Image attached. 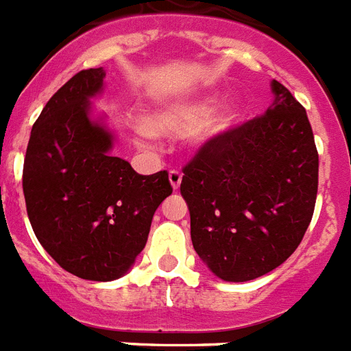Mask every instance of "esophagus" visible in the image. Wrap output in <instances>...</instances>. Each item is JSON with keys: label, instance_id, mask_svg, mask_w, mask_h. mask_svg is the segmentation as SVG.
<instances>
[{"label": "esophagus", "instance_id": "1", "mask_svg": "<svg viewBox=\"0 0 351 351\" xmlns=\"http://www.w3.org/2000/svg\"><path fill=\"white\" fill-rule=\"evenodd\" d=\"M169 182L173 185V189H178L182 184V173L178 169H171L169 171Z\"/></svg>", "mask_w": 351, "mask_h": 351}]
</instances>
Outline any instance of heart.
I'll use <instances>...</instances> for the list:
<instances>
[{"mask_svg": "<svg viewBox=\"0 0 351 351\" xmlns=\"http://www.w3.org/2000/svg\"><path fill=\"white\" fill-rule=\"evenodd\" d=\"M216 102V97L209 95L193 101L175 102L151 111L146 117V128H141L142 138H151L153 133L182 135L200 124L196 131V141H216L234 126L238 117L234 104H221L215 110Z\"/></svg>", "mask_w": 351, "mask_h": 351, "instance_id": "b5f03b06", "label": "heart"}]
</instances>
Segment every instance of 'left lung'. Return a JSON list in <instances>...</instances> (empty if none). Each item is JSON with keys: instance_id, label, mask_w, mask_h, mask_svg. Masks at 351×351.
I'll return each instance as SVG.
<instances>
[{"instance_id": "1", "label": "left lung", "mask_w": 351, "mask_h": 351, "mask_svg": "<svg viewBox=\"0 0 351 351\" xmlns=\"http://www.w3.org/2000/svg\"><path fill=\"white\" fill-rule=\"evenodd\" d=\"M261 117L205 142L184 167L191 240L210 272L243 283L287 261L317 198L319 155L304 108L278 81Z\"/></svg>"}]
</instances>
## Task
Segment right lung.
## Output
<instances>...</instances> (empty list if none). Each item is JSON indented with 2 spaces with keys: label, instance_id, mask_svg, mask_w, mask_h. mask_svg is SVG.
I'll return each instance as SVG.
<instances>
[{
  "label": "right lung",
  "instance_id": "add662e5",
  "mask_svg": "<svg viewBox=\"0 0 351 351\" xmlns=\"http://www.w3.org/2000/svg\"><path fill=\"white\" fill-rule=\"evenodd\" d=\"M106 72L75 73L43 108L28 141L23 193L36 238L62 269L90 281L124 276L173 193L167 171L138 175L111 155L113 133L90 117Z\"/></svg>",
  "mask_w": 351,
  "mask_h": 351
}]
</instances>
